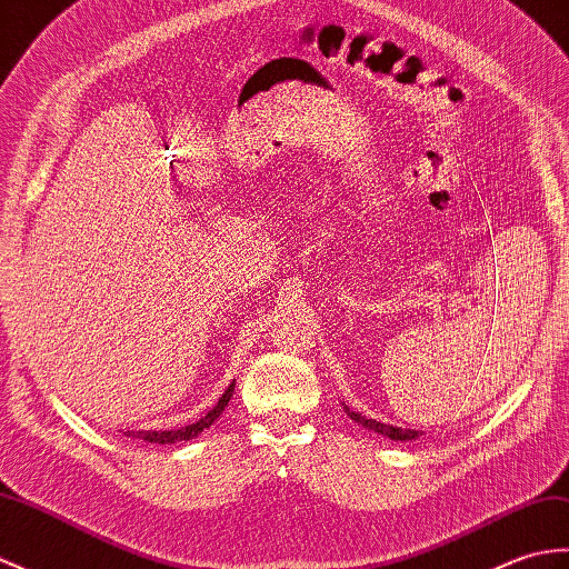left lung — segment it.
Wrapping results in <instances>:
<instances>
[{
	"label": "left lung",
	"mask_w": 569,
	"mask_h": 569,
	"mask_svg": "<svg viewBox=\"0 0 569 569\" xmlns=\"http://www.w3.org/2000/svg\"><path fill=\"white\" fill-rule=\"evenodd\" d=\"M347 412H349V417H351L353 421H359L361 427L371 429V431H378V433H382V436H388V439H392V441H415V439H419V431H415V429H402V427L382 425V421H376V419H366V417H361L359 412H351L349 407H347Z\"/></svg>",
	"instance_id": "8db88e82"
}]
</instances>
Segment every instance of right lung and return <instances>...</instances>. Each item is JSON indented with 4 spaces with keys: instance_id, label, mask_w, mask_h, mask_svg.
Returning <instances> with one entry per match:
<instances>
[{
    "instance_id": "1",
    "label": "right lung",
    "mask_w": 569,
    "mask_h": 569,
    "mask_svg": "<svg viewBox=\"0 0 569 569\" xmlns=\"http://www.w3.org/2000/svg\"><path fill=\"white\" fill-rule=\"evenodd\" d=\"M232 390H234V382L232 386L222 392V398L218 400V405L210 409L208 415H203L201 419L196 421V425L189 427H181V429H171V431H128V436H138L142 441H150V443H174V441H189L193 436L201 433L203 429H208L213 421L222 415V409L228 407L230 398H232Z\"/></svg>"
}]
</instances>
